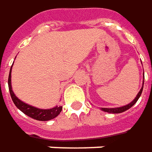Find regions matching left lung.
<instances>
[{"label": "left lung", "mask_w": 152, "mask_h": 152, "mask_svg": "<svg viewBox=\"0 0 152 152\" xmlns=\"http://www.w3.org/2000/svg\"><path fill=\"white\" fill-rule=\"evenodd\" d=\"M144 78L145 77H143V79H144ZM143 86H144V81H143L142 87L140 88V92H138L137 96L135 97V98H134V99L133 101L130 102V103H129V104L125 105V106H123V107H111V108H110V107H102V108H101V110L104 111V112L110 113H123L124 112V111H126V110H128L129 108H130V107H132L135 102L138 101V99L140 98V97L141 93H142Z\"/></svg>", "instance_id": "1"}]
</instances>
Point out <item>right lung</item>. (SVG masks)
<instances>
[{
    "label": "right lung",
    "mask_w": 152,
    "mask_h": 152,
    "mask_svg": "<svg viewBox=\"0 0 152 152\" xmlns=\"http://www.w3.org/2000/svg\"><path fill=\"white\" fill-rule=\"evenodd\" d=\"M12 67L10 69V73H9V77H8V87H9V91H10L12 99L13 101L14 104L16 105V107L20 109L26 115H28V117L34 118L36 120H39V121H48V120L53 119L55 117H57L62 110L61 106H55V107H52L50 109H40L38 107L28 105V103H25L23 101H21L20 99H18V97H16V95L14 94L13 91L12 89V80H11Z\"/></svg>",
    "instance_id": "obj_1"
}]
</instances>
